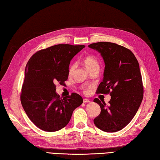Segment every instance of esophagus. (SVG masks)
<instances>
[{
	"mask_svg": "<svg viewBox=\"0 0 160 160\" xmlns=\"http://www.w3.org/2000/svg\"><path fill=\"white\" fill-rule=\"evenodd\" d=\"M89 100H88V99H87V98H84V99L83 100V102L84 103H88V102H89Z\"/></svg>",
	"mask_w": 160,
	"mask_h": 160,
	"instance_id": "esophagus-1",
	"label": "esophagus"
}]
</instances>
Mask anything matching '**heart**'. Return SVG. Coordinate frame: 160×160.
Instances as JSON below:
<instances>
[{"label": "heart", "mask_w": 160, "mask_h": 160, "mask_svg": "<svg viewBox=\"0 0 160 160\" xmlns=\"http://www.w3.org/2000/svg\"><path fill=\"white\" fill-rule=\"evenodd\" d=\"M84 64L87 68V69H89L90 68L93 67H99V64H98V62L96 60V59L91 56H88L84 60ZM75 68H76V64H71L69 69V74H71L73 72Z\"/></svg>", "instance_id": "b5f03b06"}]
</instances>
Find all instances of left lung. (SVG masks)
I'll return each mask as SVG.
<instances>
[{
  "instance_id": "8db88e82",
  "label": "left lung",
  "mask_w": 160,
  "mask_h": 160,
  "mask_svg": "<svg viewBox=\"0 0 160 160\" xmlns=\"http://www.w3.org/2000/svg\"><path fill=\"white\" fill-rule=\"evenodd\" d=\"M88 47L100 53L105 65L102 82L97 93H110L111 96L108 106L98 98L93 100L101 108L94 124L105 132L120 131L134 118L143 99L138 61L131 50L115 43L99 42Z\"/></svg>"
}]
</instances>
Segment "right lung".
<instances>
[{"label": "right lung", "mask_w": 160, "mask_h": 160, "mask_svg": "<svg viewBox=\"0 0 160 160\" xmlns=\"http://www.w3.org/2000/svg\"><path fill=\"white\" fill-rule=\"evenodd\" d=\"M84 47L54 45L33 54L27 64L20 100L29 120L42 130L54 132L66 127L73 111L82 104L76 93L61 99L56 84H64L71 60Z\"/></svg>", "instance_id": "add662e5"}]
</instances>
